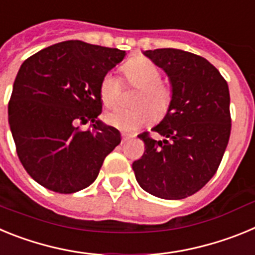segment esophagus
I'll list each match as a JSON object with an SVG mask.
<instances>
[{
  "label": "esophagus",
  "mask_w": 255,
  "mask_h": 255,
  "mask_svg": "<svg viewBox=\"0 0 255 255\" xmlns=\"http://www.w3.org/2000/svg\"><path fill=\"white\" fill-rule=\"evenodd\" d=\"M134 138V135L131 134H123V143H125V141H128L129 139H132Z\"/></svg>",
  "instance_id": "34e87169"
}]
</instances>
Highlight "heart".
<instances>
[{
	"mask_svg": "<svg viewBox=\"0 0 255 255\" xmlns=\"http://www.w3.org/2000/svg\"><path fill=\"white\" fill-rule=\"evenodd\" d=\"M125 83L136 88L131 100L132 108H114L106 112L107 125L121 131L132 132L147 125L150 117L161 119L167 112L172 100V92L167 84L161 82V70L152 61L143 57L130 60L123 67ZM120 80L108 73L103 76L100 85V97L106 107H111L119 100Z\"/></svg>",
	"mask_w": 255,
	"mask_h": 255,
	"instance_id": "b5f03b06",
	"label": "heart"
}]
</instances>
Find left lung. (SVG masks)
Instances as JSON below:
<instances>
[{
  "mask_svg": "<svg viewBox=\"0 0 255 255\" xmlns=\"http://www.w3.org/2000/svg\"><path fill=\"white\" fill-rule=\"evenodd\" d=\"M168 76L172 100L134 161L135 179L143 190L162 199H184L197 193L217 171L231 131L229 85L217 69L200 56L175 48L143 52Z\"/></svg>",
  "mask_w": 255,
  "mask_h": 255,
  "instance_id": "left-lung-1",
  "label": "left lung"
}]
</instances>
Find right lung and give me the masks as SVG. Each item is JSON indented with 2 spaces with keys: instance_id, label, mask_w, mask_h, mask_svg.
Listing matches in <instances>:
<instances>
[{
  "instance_id": "right-lung-1",
  "label": "right lung",
  "mask_w": 255,
  "mask_h": 255,
  "mask_svg": "<svg viewBox=\"0 0 255 255\" xmlns=\"http://www.w3.org/2000/svg\"><path fill=\"white\" fill-rule=\"evenodd\" d=\"M126 56L82 40L53 44L22 62L8 102L17 155L38 184L71 194L97 179L120 131L98 119L103 76ZM91 123L87 132L76 123Z\"/></svg>"
}]
</instances>
